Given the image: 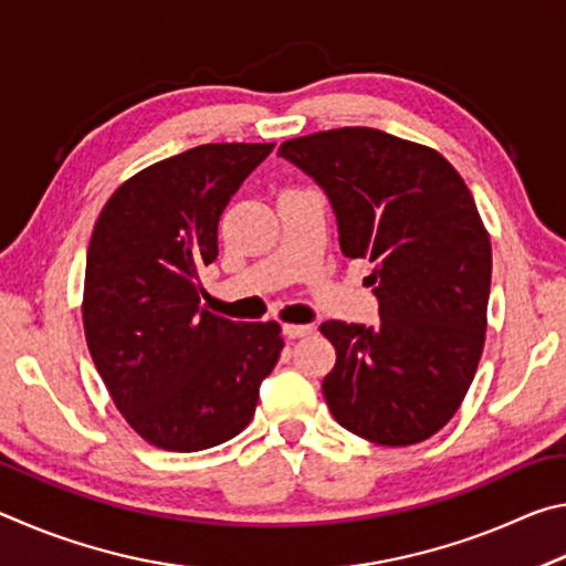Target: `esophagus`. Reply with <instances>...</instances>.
Instances as JSON below:
<instances>
[{
  "label": "esophagus",
  "instance_id": "esophagus-1",
  "mask_svg": "<svg viewBox=\"0 0 566 566\" xmlns=\"http://www.w3.org/2000/svg\"><path fill=\"white\" fill-rule=\"evenodd\" d=\"M284 334H286V337H290V339L306 337V334H312V324H286Z\"/></svg>",
  "mask_w": 566,
  "mask_h": 566
}]
</instances>
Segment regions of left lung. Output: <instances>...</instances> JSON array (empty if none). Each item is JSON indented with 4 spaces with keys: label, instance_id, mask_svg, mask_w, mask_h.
I'll return each mask as SVG.
<instances>
[{
    "label": "left lung",
    "instance_id": "left-lung-1",
    "mask_svg": "<svg viewBox=\"0 0 566 566\" xmlns=\"http://www.w3.org/2000/svg\"><path fill=\"white\" fill-rule=\"evenodd\" d=\"M276 155L327 195L342 254L375 266V327H319L337 349L322 381L329 411L375 444L424 442L454 417L484 349L492 247L472 191L442 155L371 127L296 137Z\"/></svg>",
    "mask_w": 566,
    "mask_h": 566
}]
</instances>
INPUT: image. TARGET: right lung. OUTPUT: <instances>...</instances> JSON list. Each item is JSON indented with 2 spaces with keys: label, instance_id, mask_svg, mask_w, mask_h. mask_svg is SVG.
<instances>
[{
  "label": "right lung",
  "instance_id": "right-lung-1",
  "mask_svg": "<svg viewBox=\"0 0 566 566\" xmlns=\"http://www.w3.org/2000/svg\"><path fill=\"white\" fill-rule=\"evenodd\" d=\"M274 145H202L124 181L94 224L84 334L114 405L169 452H199L252 421L284 347L276 322H232L199 306L217 227Z\"/></svg>",
  "mask_w": 566,
  "mask_h": 566
}]
</instances>
